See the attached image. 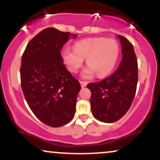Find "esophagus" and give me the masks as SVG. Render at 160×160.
<instances>
[{"label": "esophagus", "mask_w": 160, "mask_h": 160, "mask_svg": "<svg viewBox=\"0 0 160 160\" xmlns=\"http://www.w3.org/2000/svg\"><path fill=\"white\" fill-rule=\"evenodd\" d=\"M80 85H81V87H86V85H87V82H85V81H80Z\"/></svg>", "instance_id": "34e87169"}]
</instances>
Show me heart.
I'll use <instances>...</instances> for the list:
<instances>
[{
  "label": "heart",
  "instance_id": "b5f03b06",
  "mask_svg": "<svg viewBox=\"0 0 160 160\" xmlns=\"http://www.w3.org/2000/svg\"><path fill=\"white\" fill-rule=\"evenodd\" d=\"M120 48L113 39L95 38L77 42L74 49H65L62 57L71 72L77 73L86 58L88 66L83 70L82 77L89 79L97 74L99 78L111 72L118 59Z\"/></svg>",
  "mask_w": 160,
  "mask_h": 160
}]
</instances>
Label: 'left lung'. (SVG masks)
<instances>
[{
    "mask_svg": "<svg viewBox=\"0 0 160 160\" xmlns=\"http://www.w3.org/2000/svg\"><path fill=\"white\" fill-rule=\"evenodd\" d=\"M122 47V60L117 71L98 82H91V110L97 120L111 123L119 120L131 107L138 83V62L132 44L117 35Z\"/></svg>",
    "mask_w": 160,
    "mask_h": 160,
    "instance_id": "8db88e82",
    "label": "left lung"
}]
</instances>
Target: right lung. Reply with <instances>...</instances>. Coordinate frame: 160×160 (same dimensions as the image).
I'll list each match as a JSON object with an SVG mask.
<instances>
[{
  "label": "right lung",
  "instance_id": "right-lung-1",
  "mask_svg": "<svg viewBox=\"0 0 160 160\" xmlns=\"http://www.w3.org/2000/svg\"><path fill=\"white\" fill-rule=\"evenodd\" d=\"M76 34L47 28L28 43L22 57L21 86L29 108L39 120L60 127L74 117L81 86L63 64L62 47Z\"/></svg>",
  "mask_w": 160,
  "mask_h": 160
}]
</instances>
